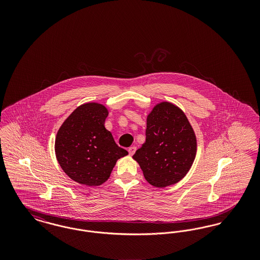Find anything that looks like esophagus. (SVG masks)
<instances>
[{
  "mask_svg": "<svg viewBox=\"0 0 260 260\" xmlns=\"http://www.w3.org/2000/svg\"><path fill=\"white\" fill-rule=\"evenodd\" d=\"M136 146H131L129 148H128V153H129V155H134L135 154V152H136Z\"/></svg>",
  "mask_w": 260,
  "mask_h": 260,
  "instance_id": "1",
  "label": "esophagus"
}]
</instances>
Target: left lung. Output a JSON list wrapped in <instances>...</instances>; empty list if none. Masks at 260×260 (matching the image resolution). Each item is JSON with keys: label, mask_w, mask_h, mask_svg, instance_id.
<instances>
[{"label": "left lung", "mask_w": 260, "mask_h": 260, "mask_svg": "<svg viewBox=\"0 0 260 260\" xmlns=\"http://www.w3.org/2000/svg\"><path fill=\"white\" fill-rule=\"evenodd\" d=\"M196 152V136L185 114L173 103L161 102L149 114L146 141L133 158L151 185L167 187L185 176Z\"/></svg>", "instance_id": "1"}]
</instances>
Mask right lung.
Listing matches in <instances>:
<instances>
[{"mask_svg":"<svg viewBox=\"0 0 260 260\" xmlns=\"http://www.w3.org/2000/svg\"><path fill=\"white\" fill-rule=\"evenodd\" d=\"M107 116L102 104L86 103L74 110L57 132L56 159L64 173L80 184L104 183L118 159L128 154L105 128Z\"/></svg>","mask_w":260,"mask_h":260,"instance_id":"add662e5","label":"right lung"}]
</instances>
